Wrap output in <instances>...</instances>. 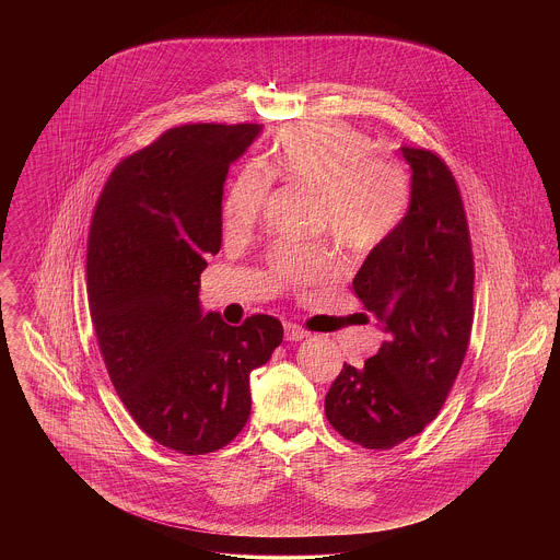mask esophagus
Here are the masks:
<instances>
[{
  "instance_id": "34e87169",
  "label": "esophagus",
  "mask_w": 560,
  "mask_h": 560,
  "mask_svg": "<svg viewBox=\"0 0 560 560\" xmlns=\"http://www.w3.org/2000/svg\"><path fill=\"white\" fill-rule=\"evenodd\" d=\"M284 338L291 342H300L304 338H308V331L304 327H300L298 323H284Z\"/></svg>"
}]
</instances>
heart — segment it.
Masks as SVG:
<instances>
[{"label":"heart","mask_w":560,"mask_h":560,"mask_svg":"<svg viewBox=\"0 0 560 560\" xmlns=\"http://www.w3.org/2000/svg\"><path fill=\"white\" fill-rule=\"evenodd\" d=\"M375 140L347 122H302L284 129L273 149L271 174L317 196L319 222L342 245L366 252L388 240L409 205V178L399 161L375 155ZM269 176L247 163L224 198V229L241 233L262 211ZM271 273L284 284H320L336 273L334 256L317 245H280Z\"/></svg>","instance_id":"b5f03b06"}]
</instances>
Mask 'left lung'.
Masks as SVG:
<instances>
[{
  "mask_svg": "<svg viewBox=\"0 0 560 560\" xmlns=\"http://www.w3.org/2000/svg\"><path fill=\"white\" fill-rule=\"evenodd\" d=\"M400 155L411 174L407 213L353 278L386 340L362 369L342 364L325 395L329 424L377 451L418 435L438 416L475 319V262L457 183L431 151L400 147Z\"/></svg>",
  "mask_w": 560,
  "mask_h": 560,
  "instance_id": "1",
  "label": "left lung"
}]
</instances>
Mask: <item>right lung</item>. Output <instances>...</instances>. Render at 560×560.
<instances>
[{"mask_svg":"<svg viewBox=\"0 0 560 560\" xmlns=\"http://www.w3.org/2000/svg\"><path fill=\"white\" fill-rule=\"evenodd\" d=\"M262 125H185L109 176L88 241V304L109 380L138 427L183 455L226 446L252 409L249 373L282 323L240 327L200 304V273L222 247L231 163Z\"/></svg>","mask_w":560,"mask_h":560,"instance_id":"add662e5","label":"right lung"}]
</instances>
